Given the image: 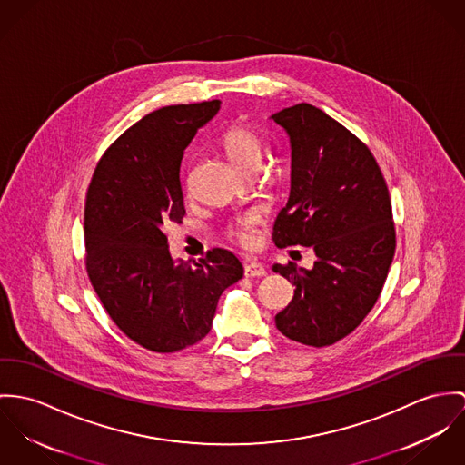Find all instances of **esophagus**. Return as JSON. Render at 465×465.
I'll return each mask as SVG.
<instances>
[{"label": "esophagus", "instance_id": "34e87169", "mask_svg": "<svg viewBox=\"0 0 465 465\" xmlns=\"http://www.w3.org/2000/svg\"><path fill=\"white\" fill-rule=\"evenodd\" d=\"M265 267L257 262V260H246L244 262V276L246 278H255V276H263Z\"/></svg>", "mask_w": 465, "mask_h": 465}]
</instances>
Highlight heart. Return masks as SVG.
I'll return each mask as SVG.
<instances>
[{
  "mask_svg": "<svg viewBox=\"0 0 465 465\" xmlns=\"http://www.w3.org/2000/svg\"><path fill=\"white\" fill-rule=\"evenodd\" d=\"M219 143L226 156L232 160V163L244 173L260 165L265 150V143L258 130L244 123H235L228 126L223 132ZM258 221L260 215L257 212H248L237 217L228 226V237L242 246H252L255 242Z\"/></svg>",
  "mask_w": 465,
  "mask_h": 465,
  "instance_id": "b5f03b06",
  "label": "heart"
}]
</instances>
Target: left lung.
Instances as JSON below:
<instances>
[{"label": "left lung", "mask_w": 465, "mask_h": 465, "mask_svg": "<svg viewBox=\"0 0 465 465\" xmlns=\"http://www.w3.org/2000/svg\"><path fill=\"white\" fill-rule=\"evenodd\" d=\"M271 119L291 141V194L272 241L317 257L312 269L272 265L296 287L274 321L291 341L322 348L350 335L380 298L396 250L389 189L369 148L321 108L294 104Z\"/></svg>", "instance_id": "1"}]
</instances>
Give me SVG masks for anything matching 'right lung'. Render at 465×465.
I'll list each match as a JSON object with an SVG mask.
<instances>
[{"label": "right lung", "instance_id": "add662e5", "mask_svg": "<svg viewBox=\"0 0 465 465\" xmlns=\"http://www.w3.org/2000/svg\"><path fill=\"white\" fill-rule=\"evenodd\" d=\"M219 100L162 106L130 126L100 158L85 198V265L117 328L155 353L200 342L219 296L242 263L213 248L200 262H174L162 232L185 215L180 163Z\"/></svg>", "mask_w": 465, "mask_h": 465}]
</instances>
